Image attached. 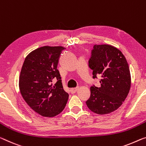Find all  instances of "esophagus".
<instances>
[{
    "label": "esophagus",
    "mask_w": 146,
    "mask_h": 146,
    "mask_svg": "<svg viewBox=\"0 0 146 146\" xmlns=\"http://www.w3.org/2000/svg\"><path fill=\"white\" fill-rule=\"evenodd\" d=\"M78 87H76V88H72V89H70L71 93H72V94L75 93L76 92L78 91Z\"/></svg>",
    "instance_id": "1"
}]
</instances>
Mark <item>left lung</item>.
<instances>
[{"mask_svg": "<svg viewBox=\"0 0 146 146\" xmlns=\"http://www.w3.org/2000/svg\"><path fill=\"white\" fill-rule=\"evenodd\" d=\"M93 78L101 76L100 87L90 88L91 96L86 101L94 113L104 115L121 106L129 93L131 78L129 64L121 51L108 44L95 45L89 60Z\"/></svg>", "mask_w": 146, "mask_h": 146, "instance_id": "left-lung-1", "label": "left lung"}]
</instances>
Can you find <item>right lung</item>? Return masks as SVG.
<instances>
[{
    "mask_svg": "<svg viewBox=\"0 0 146 146\" xmlns=\"http://www.w3.org/2000/svg\"><path fill=\"white\" fill-rule=\"evenodd\" d=\"M62 46H43L27 56L19 76L20 93L33 110L44 117H54L63 110L68 94L63 89L57 64ZM58 82L54 86L51 82Z\"/></svg>",
    "mask_w": 146,
    "mask_h": 146,
    "instance_id": "right-lung-1",
    "label": "right lung"
}]
</instances>
